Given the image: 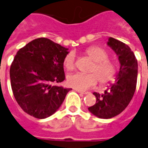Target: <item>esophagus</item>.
I'll return each instance as SVG.
<instances>
[{"label": "esophagus", "instance_id": "obj_1", "mask_svg": "<svg viewBox=\"0 0 148 148\" xmlns=\"http://www.w3.org/2000/svg\"><path fill=\"white\" fill-rule=\"evenodd\" d=\"M74 90H75L76 92H77L80 93V94H84V95H85V94H87V93H88V92H83V91H81V90H79V89L75 88Z\"/></svg>", "mask_w": 148, "mask_h": 148}]
</instances>
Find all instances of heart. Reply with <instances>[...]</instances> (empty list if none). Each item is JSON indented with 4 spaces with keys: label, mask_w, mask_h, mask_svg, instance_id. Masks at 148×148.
Returning a JSON list of instances; mask_svg holds the SVG:
<instances>
[{
    "label": "heart",
    "mask_w": 148,
    "mask_h": 148,
    "mask_svg": "<svg viewBox=\"0 0 148 148\" xmlns=\"http://www.w3.org/2000/svg\"><path fill=\"white\" fill-rule=\"evenodd\" d=\"M88 57L92 60L93 64L88 69L91 73H75L67 77L68 85L73 88L84 90L92 88L97 84L103 87L108 86L116 81L119 74V67L114 60L109 59V52L99 46H92L84 52ZM63 64L67 71L75 69V56L72 52H69L64 57Z\"/></svg>",
    "instance_id": "heart-1"
}]
</instances>
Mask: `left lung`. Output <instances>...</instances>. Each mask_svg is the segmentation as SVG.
Returning <instances> with one entry per match:
<instances>
[{"mask_svg":"<svg viewBox=\"0 0 148 148\" xmlns=\"http://www.w3.org/2000/svg\"><path fill=\"white\" fill-rule=\"evenodd\" d=\"M108 45L119 56L120 69L116 83L103 94L93 93L96 102L89 107L88 110L101 119H110L118 116L127 107L136 91L138 74L137 60L126 44L110 37Z\"/></svg>","mask_w":148,"mask_h":148,"instance_id":"left-lung-1","label":"left lung"}]
</instances>
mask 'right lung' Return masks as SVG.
<instances>
[{
	"instance_id": "add662e5",
	"label": "right lung",
	"mask_w": 148,
	"mask_h": 148,
	"mask_svg": "<svg viewBox=\"0 0 148 148\" xmlns=\"http://www.w3.org/2000/svg\"><path fill=\"white\" fill-rule=\"evenodd\" d=\"M68 49L45 37L28 43L10 66L13 96L21 109L36 119L57 111L70 88L56 86L65 79L63 60Z\"/></svg>"
}]
</instances>
